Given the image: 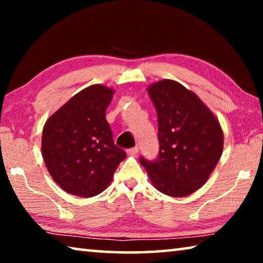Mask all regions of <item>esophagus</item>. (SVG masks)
<instances>
[{
	"label": "esophagus",
	"instance_id": "esophagus-1",
	"mask_svg": "<svg viewBox=\"0 0 263 263\" xmlns=\"http://www.w3.org/2000/svg\"><path fill=\"white\" fill-rule=\"evenodd\" d=\"M138 152H139V148L138 147H133V148H128L126 151L127 155H130V157H136V155L138 154Z\"/></svg>",
	"mask_w": 263,
	"mask_h": 263
}]
</instances>
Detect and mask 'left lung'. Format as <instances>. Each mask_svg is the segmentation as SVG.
I'll use <instances>...</instances> for the list:
<instances>
[{
    "label": "left lung",
    "instance_id": "8db88e82",
    "mask_svg": "<svg viewBox=\"0 0 263 263\" xmlns=\"http://www.w3.org/2000/svg\"><path fill=\"white\" fill-rule=\"evenodd\" d=\"M147 92L157 109L159 157L140 158L154 188L185 197L205 184L221 157L224 135L212 111L194 91L174 80L152 83Z\"/></svg>",
    "mask_w": 263,
    "mask_h": 263
}]
</instances>
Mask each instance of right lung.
<instances>
[{
	"instance_id": "1",
	"label": "right lung",
	"mask_w": 263,
	"mask_h": 263,
	"mask_svg": "<svg viewBox=\"0 0 263 263\" xmlns=\"http://www.w3.org/2000/svg\"><path fill=\"white\" fill-rule=\"evenodd\" d=\"M115 90L92 84L79 91L47 119L42 154L48 173L66 193L92 197L112 181L126 154L115 145L105 119Z\"/></svg>"
}]
</instances>
